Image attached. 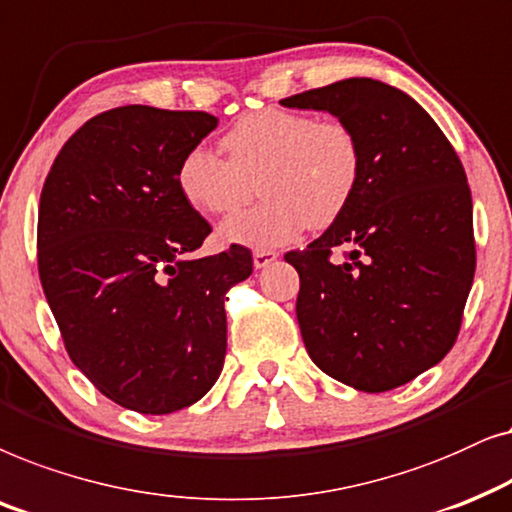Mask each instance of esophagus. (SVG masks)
Returning a JSON list of instances; mask_svg holds the SVG:
<instances>
[{
    "label": "esophagus",
    "mask_w": 512,
    "mask_h": 512,
    "mask_svg": "<svg viewBox=\"0 0 512 512\" xmlns=\"http://www.w3.org/2000/svg\"><path fill=\"white\" fill-rule=\"evenodd\" d=\"M278 260V252L276 250H267V248H257L252 252V264H255V269H264L269 267L271 262Z\"/></svg>",
    "instance_id": "esophagus-1"
}]
</instances>
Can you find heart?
Segmentation results:
<instances>
[{
    "label": "heart",
    "mask_w": 512,
    "mask_h": 512,
    "mask_svg": "<svg viewBox=\"0 0 512 512\" xmlns=\"http://www.w3.org/2000/svg\"><path fill=\"white\" fill-rule=\"evenodd\" d=\"M220 145L227 161L206 147L182 156L177 189L199 213L229 215L257 185L264 201L222 224L227 243L281 245L304 224L330 227L356 192L360 145L342 121L269 107L238 119Z\"/></svg>",
    "instance_id": "heart-1"
}]
</instances>
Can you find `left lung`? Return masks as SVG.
<instances>
[{
    "label": "left lung",
    "instance_id": "left-lung-1",
    "mask_svg": "<svg viewBox=\"0 0 512 512\" xmlns=\"http://www.w3.org/2000/svg\"><path fill=\"white\" fill-rule=\"evenodd\" d=\"M330 112L356 133L360 175L349 206L304 252L297 320L332 379L381 393L431 370L456 342L475 274L473 201L445 133L417 100L351 77L281 100ZM337 244L350 260L332 263Z\"/></svg>",
    "mask_w": 512,
    "mask_h": 512
}]
</instances>
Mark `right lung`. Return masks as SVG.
Segmentation results:
<instances>
[{"instance_id":"1","label":"right lung","mask_w":512,"mask_h":512,"mask_svg":"<svg viewBox=\"0 0 512 512\" xmlns=\"http://www.w3.org/2000/svg\"><path fill=\"white\" fill-rule=\"evenodd\" d=\"M215 128L206 112L109 109L65 142L44 182V295L72 363L126 410L177 412L222 372L224 295L252 274V255L189 257L210 224L177 189L182 156Z\"/></svg>"}]
</instances>
